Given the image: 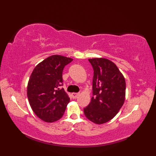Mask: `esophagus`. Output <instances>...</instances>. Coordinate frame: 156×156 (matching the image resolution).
Segmentation results:
<instances>
[{
    "instance_id": "esophagus-1",
    "label": "esophagus",
    "mask_w": 156,
    "mask_h": 156,
    "mask_svg": "<svg viewBox=\"0 0 156 156\" xmlns=\"http://www.w3.org/2000/svg\"><path fill=\"white\" fill-rule=\"evenodd\" d=\"M78 95H79V93H76V92H73V93H72V97L74 98H77Z\"/></svg>"
}]
</instances>
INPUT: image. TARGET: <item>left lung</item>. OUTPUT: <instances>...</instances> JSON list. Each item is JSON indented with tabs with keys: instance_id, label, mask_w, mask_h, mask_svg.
Returning <instances> with one entry per match:
<instances>
[{
	"instance_id": "1",
	"label": "left lung",
	"mask_w": 156,
	"mask_h": 156,
	"mask_svg": "<svg viewBox=\"0 0 156 156\" xmlns=\"http://www.w3.org/2000/svg\"><path fill=\"white\" fill-rule=\"evenodd\" d=\"M94 69L91 101L84 108L86 117L96 124L105 123L118 113L125 98L123 75L106 58L89 59Z\"/></svg>"
}]
</instances>
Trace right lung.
Wrapping results in <instances>:
<instances>
[{"instance_id":"right-lung-1","label":"right lung","mask_w":156,"mask_h":156,"mask_svg":"<svg viewBox=\"0 0 156 156\" xmlns=\"http://www.w3.org/2000/svg\"><path fill=\"white\" fill-rule=\"evenodd\" d=\"M73 59L53 55L35 66L27 85V98L33 111L45 122H53L64 115L69 98L64 88L62 72Z\"/></svg>"}]
</instances>
